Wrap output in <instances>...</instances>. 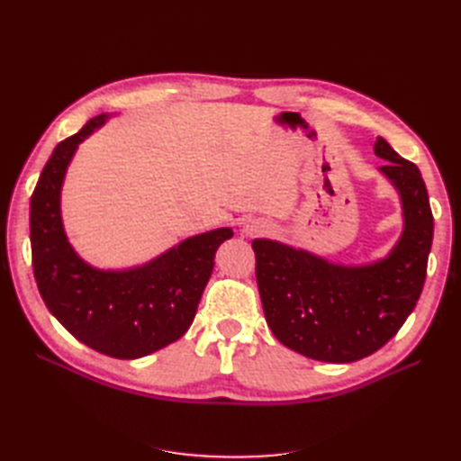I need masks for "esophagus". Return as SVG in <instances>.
<instances>
[{
	"label": "esophagus",
	"instance_id": "34e87169",
	"mask_svg": "<svg viewBox=\"0 0 461 461\" xmlns=\"http://www.w3.org/2000/svg\"><path fill=\"white\" fill-rule=\"evenodd\" d=\"M265 230H267V225H263V222H259V221H249V222H246V227H244L246 236H259Z\"/></svg>",
	"mask_w": 461,
	"mask_h": 461
}]
</instances>
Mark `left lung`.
Masks as SVG:
<instances>
[{
    "mask_svg": "<svg viewBox=\"0 0 461 461\" xmlns=\"http://www.w3.org/2000/svg\"><path fill=\"white\" fill-rule=\"evenodd\" d=\"M375 153L398 188L406 227L386 259L340 267L302 249L254 240L256 278L265 319L278 342L305 357L350 364L383 348L413 312L427 276L432 212L415 163L384 138Z\"/></svg>",
    "mask_w": 461,
    "mask_h": 461,
    "instance_id": "left-lung-1",
    "label": "left lung"
}]
</instances>
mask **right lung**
<instances>
[{"instance_id":"1","label":"right lung","mask_w":461,"mask_h":461,"mask_svg":"<svg viewBox=\"0 0 461 461\" xmlns=\"http://www.w3.org/2000/svg\"><path fill=\"white\" fill-rule=\"evenodd\" d=\"M104 121L105 115L90 119L55 146L44 165L31 198L32 269L41 300L77 340L111 357L134 359L188 330L217 248L232 230L194 236L132 271H97L82 261L65 239L59 192L77 146Z\"/></svg>"}]
</instances>
